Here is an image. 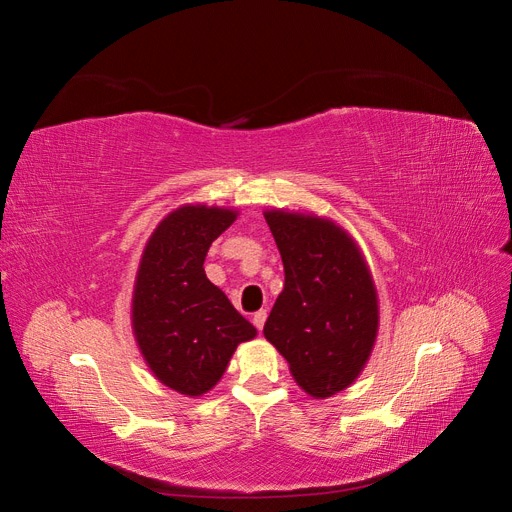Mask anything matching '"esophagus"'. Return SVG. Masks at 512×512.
<instances>
[{
	"label": "esophagus",
	"instance_id": "34e87169",
	"mask_svg": "<svg viewBox=\"0 0 512 512\" xmlns=\"http://www.w3.org/2000/svg\"><path fill=\"white\" fill-rule=\"evenodd\" d=\"M252 322H254V327H256L258 331H262V327H265V322H267V309H260V312H256L254 318H252Z\"/></svg>",
	"mask_w": 512,
	"mask_h": 512
}]
</instances>
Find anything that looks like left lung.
<instances>
[{
  "mask_svg": "<svg viewBox=\"0 0 512 512\" xmlns=\"http://www.w3.org/2000/svg\"><path fill=\"white\" fill-rule=\"evenodd\" d=\"M284 262V290L265 337L288 361L294 380L316 399L361 374L378 333V297L356 243L331 220L265 211Z\"/></svg>",
  "mask_w": 512,
  "mask_h": 512,
  "instance_id": "8db88e82",
  "label": "left lung"
}]
</instances>
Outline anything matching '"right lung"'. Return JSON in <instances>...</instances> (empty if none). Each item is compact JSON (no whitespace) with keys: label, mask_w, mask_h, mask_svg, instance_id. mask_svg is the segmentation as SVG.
<instances>
[{"label":"right lung","mask_w":512,"mask_h":512,"mask_svg":"<svg viewBox=\"0 0 512 512\" xmlns=\"http://www.w3.org/2000/svg\"><path fill=\"white\" fill-rule=\"evenodd\" d=\"M237 211L185 205L153 230L138 265L132 329L149 369L181 395L198 397L224 376L232 352L256 337L226 294L207 280L211 243Z\"/></svg>","instance_id":"add662e5"}]
</instances>
